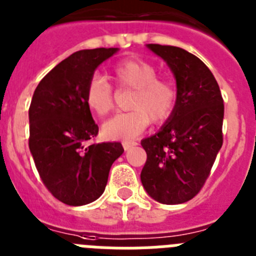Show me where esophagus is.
Masks as SVG:
<instances>
[{
    "instance_id": "esophagus-1",
    "label": "esophagus",
    "mask_w": 256,
    "mask_h": 256,
    "mask_svg": "<svg viewBox=\"0 0 256 256\" xmlns=\"http://www.w3.org/2000/svg\"><path fill=\"white\" fill-rule=\"evenodd\" d=\"M136 142H124V143H122V146H124V150H130V148H132V146H136Z\"/></svg>"
}]
</instances>
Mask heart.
<instances>
[{"mask_svg":"<svg viewBox=\"0 0 256 256\" xmlns=\"http://www.w3.org/2000/svg\"><path fill=\"white\" fill-rule=\"evenodd\" d=\"M112 77L121 90H134L130 112L118 113L103 125L110 140H130L140 135L150 120L161 124L172 114L178 102V86L168 77H160L152 63L126 59L112 68ZM85 102L98 116H106L114 106V88L102 76H92L85 90Z\"/></svg>","mask_w":256,"mask_h":256,"instance_id":"1","label":"heart"}]
</instances>
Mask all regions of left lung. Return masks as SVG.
Masks as SVG:
<instances>
[{
  "label": "left lung",
  "instance_id": "8db88e82",
  "mask_svg": "<svg viewBox=\"0 0 256 256\" xmlns=\"http://www.w3.org/2000/svg\"><path fill=\"white\" fill-rule=\"evenodd\" d=\"M148 48L174 73L178 102L166 125L142 140L146 161L140 179L156 201L183 204L205 186L223 146V98L211 70L196 55L175 46Z\"/></svg>",
  "mask_w": 256,
  "mask_h": 256
}]
</instances>
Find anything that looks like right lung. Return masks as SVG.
<instances>
[{
	"instance_id": "right-lung-1",
	"label": "right lung",
	"mask_w": 256,
	"mask_h": 256,
	"mask_svg": "<svg viewBox=\"0 0 256 256\" xmlns=\"http://www.w3.org/2000/svg\"><path fill=\"white\" fill-rule=\"evenodd\" d=\"M117 48L80 50L58 64L36 88L30 106V150L42 183L70 206L95 201L106 190L122 144L90 143L99 132L85 102L96 66Z\"/></svg>"
}]
</instances>
